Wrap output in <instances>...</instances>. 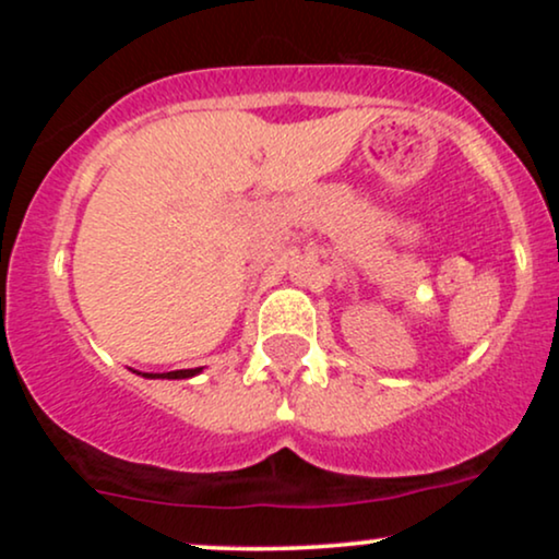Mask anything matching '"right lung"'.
<instances>
[{
    "mask_svg": "<svg viewBox=\"0 0 559 559\" xmlns=\"http://www.w3.org/2000/svg\"><path fill=\"white\" fill-rule=\"evenodd\" d=\"M202 368H191V370H170V373H144V378H191L197 376Z\"/></svg>",
    "mask_w": 559,
    "mask_h": 559,
    "instance_id": "1",
    "label": "right lung"
}]
</instances>
